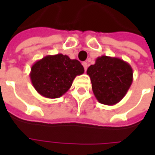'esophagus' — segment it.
<instances>
[{
	"label": "esophagus",
	"instance_id": "34e87169",
	"mask_svg": "<svg viewBox=\"0 0 155 155\" xmlns=\"http://www.w3.org/2000/svg\"><path fill=\"white\" fill-rule=\"evenodd\" d=\"M82 64H83V66H84V71H86V70H87V67H88V64H87V62H83V63H82Z\"/></svg>",
	"mask_w": 155,
	"mask_h": 155
}]
</instances>
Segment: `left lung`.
I'll use <instances>...</instances> for the list:
<instances>
[{"mask_svg": "<svg viewBox=\"0 0 155 155\" xmlns=\"http://www.w3.org/2000/svg\"><path fill=\"white\" fill-rule=\"evenodd\" d=\"M92 91L100 103L114 105L123 99L133 82V69L120 58L102 55L87 69Z\"/></svg>", "mask_w": 155, "mask_h": 155, "instance_id": "left-lung-1", "label": "left lung"}]
</instances>
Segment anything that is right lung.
I'll return each mask as SVG.
<instances>
[{"label":"right lung","instance_id":"obj_1","mask_svg":"<svg viewBox=\"0 0 155 155\" xmlns=\"http://www.w3.org/2000/svg\"><path fill=\"white\" fill-rule=\"evenodd\" d=\"M84 72L83 65L77 60H71L66 54H49L33 64L30 78L41 95L56 99L65 94L74 78Z\"/></svg>","mask_w":155,"mask_h":155}]
</instances>
